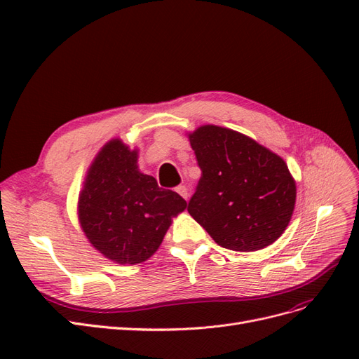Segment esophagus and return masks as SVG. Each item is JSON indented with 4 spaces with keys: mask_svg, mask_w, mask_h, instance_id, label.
<instances>
[{
    "mask_svg": "<svg viewBox=\"0 0 359 359\" xmlns=\"http://www.w3.org/2000/svg\"><path fill=\"white\" fill-rule=\"evenodd\" d=\"M177 193L180 194L181 198H184V199H189V190H187V187L186 186H180V187H177Z\"/></svg>",
    "mask_w": 359,
    "mask_h": 359,
    "instance_id": "obj_1",
    "label": "esophagus"
}]
</instances>
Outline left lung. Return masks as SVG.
Listing matches in <instances>:
<instances>
[{
	"instance_id": "1",
	"label": "left lung",
	"mask_w": 359,
	"mask_h": 359,
	"mask_svg": "<svg viewBox=\"0 0 359 359\" xmlns=\"http://www.w3.org/2000/svg\"><path fill=\"white\" fill-rule=\"evenodd\" d=\"M189 139L202 170L187 206L193 219L217 244L235 252H256L278 240L297 199L285 160L219 126H202Z\"/></svg>"
}]
</instances>
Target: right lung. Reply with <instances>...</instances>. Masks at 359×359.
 Returning a JSON list of instances; mask_svg holds the SVG:
<instances>
[{"label": "right lung", "instance_id": "right-lung-1", "mask_svg": "<svg viewBox=\"0 0 359 359\" xmlns=\"http://www.w3.org/2000/svg\"><path fill=\"white\" fill-rule=\"evenodd\" d=\"M187 208L178 193L160 189L154 177L137 169V149L119 139L94 158L79 194L82 231L95 250L121 265L153 256L173 217Z\"/></svg>", "mask_w": 359, "mask_h": 359}]
</instances>
